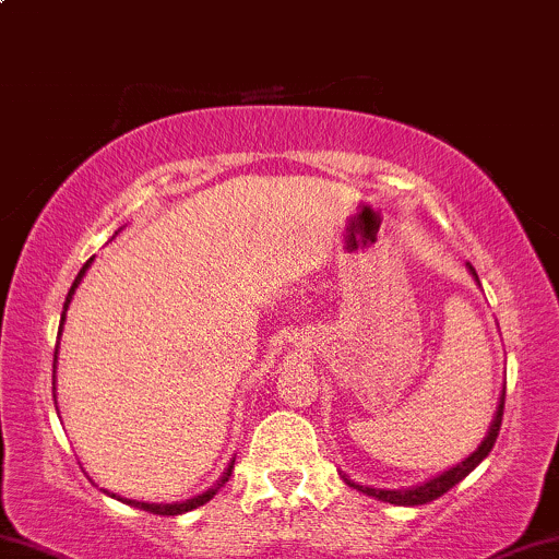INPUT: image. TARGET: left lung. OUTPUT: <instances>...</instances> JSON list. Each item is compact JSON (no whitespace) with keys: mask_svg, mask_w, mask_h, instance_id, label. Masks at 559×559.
I'll return each mask as SVG.
<instances>
[{"mask_svg":"<svg viewBox=\"0 0 559 559\" xmlns=\"http://www.w3.org/2000/svg\"><path fill=\"white\" fill-rule=\"evenodd\" d=\"M466 267H468V273L474 275L476 284H479V275H476L474 267L468 265V262H466ZM502 408H506V388H502V393H500V403H497V412H495V416H492V425H489V429H487V437H484V440H481V445L476 448L474 453L468 455V459H463L461 463H455V466H450L448 472H442V474L432 476V479H427L425 484H416V487H406V489H378V487H365V484H356V481L348 479V476H344V479H346L348 487L359 489V492H365V495H369V497H374V500H380V502H390V506H406V508H414V506H427V502L437 500V497L445 495L448 489H453L455 484L466 479V476L472 474L474 468L479 466V463H481L484 459H487L489 450L495 448L497 435H500Z\"/></svg>","mask_w":559,"mask_h":559,"instance_id":"obj_1","label":"left lung"}]
</instances>
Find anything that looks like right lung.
Returning a JSON list of instances; mask_svg holds the SVG:
<instances>
[{
    "label": "right lung",
    "instance_id": "obj_1",
    "mask_svg": "<svg viewBox=\"0 0 559 559\" xmlns=\"http://www.w3.org/2000/svg\"><path fill=\"white\" fill-rule=\"evenodd\" d=\"M91 262H93V258L87 260L83 267H80L75 284H72L70 292H67V299H64V307H62V322H59V335H62V328H64V320H67V307H70L72 294H75V288H78L80 281H83V275H85L87 267H91ZM57 352H59V344H57ZM57 352H53V372H57ZM53 378H57V374H53ZM53 390H57V388H53ZM53 399H57V395H53ZM231 468H234V461L228 463V468L224 472V476H221V479L215 481L211 489H205L203 495H194V497H190V500H185V502H160V506H158V502L127 500V497H119V495H111V497H117V500H122V502H127V506H132V508H138V510H147V513H153V515H181V513H187V510H194V508L205 506L207 500H213V495L218 492V489L224 487V484L228 481V476H231Z\"/></svg>",
    "mask_w": 559,
    "mask_h": 559
}]
</instances>
